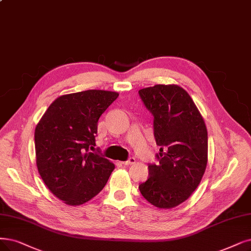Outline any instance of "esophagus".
Here are the masks:
<instances>
[{
	"instance_id": "1",
	"label": "esophagus",
	"mask_w": 251,
	"mask_h": 251,
	"mask_svg": "<svg viewBox=\"0 0 251 251\" xmlns=\"http://www.w3.org/2000/svg\"><path fill=\"white\" fill-rule=\"evenodd\" d=\"M136 163V159L134 157H129L126 162H122V164L126 165V166H129V165H134Z\"/></svg>"
}]
</instances>
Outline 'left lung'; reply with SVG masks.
Instances as JSON below:
<instances>
[{
    "instance_id": "left-lung-1",
    "label": "left lung",
    "mask_w": 251,
    "mask_h": 251,
    "mask_svg": "<svg viewBox=\"0 0 251 251\" xmlns=\"http://www.w3.org/2000/svg\"><path fill=\"white\" fill-rule=\"evenodd\" d=\"M152 113L159 164L149 165V177L139 185L145 200L159 209L174 208L192 196L208 162L204 118L185 89L156 84L139 91Z\"/></svg>"
}]
</instances>
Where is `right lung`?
<instances>
[{
    "instance_id": "add662e5",
    "label": "right lung",
    "mask_w": 251,
    "mask_h": 251,
    "mask_svg": "<svg viewBox=\"0 0 251 251\" xmlns=\"http://www.w3.org/2000/svg\"><path fill=\"white\" fill-rule=\"evenodd\" d=\"M118 96L101 89L63 95L36 126L38 172L50 192L69 206L82 205L96 197L115 168L88 149L96 146L100 116Z\"/></svg>"
}]
</instances>
